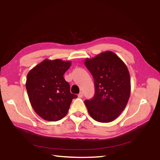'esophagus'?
<instances>
[{"mask_svg": "<svg viewBox=\"0 0 160 160\" xmlns=\"http://www.w3.org/2000/svg\"><path fill=\"white\" fill-rule=\"evenodd\" d=\"M78 97L79 98H82L83 97V93L80 92L79 94H78Z\"/></svg>", "mask_w": 160, "mask_h": 160, "instance_id": "obj_1", "label": "esophagus"}]
</instances>
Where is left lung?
<instances>
[{
  "instance_id": "obj_1",
  "label": "left lung",
  "mask_w": 160,
  "mask_h": 160,
  "mask_svg": "<svg viewBox=\"0 0 160 160\" xmlns=\"http://www.w3.org/2000/svg\"><path fill=\"white\" fill-rule=\"evenodd\" d=\"M84 64L94 80L95 94L84 101L91 117L99 122H110L124 111L130 97V75L126 64L113 52L108 51Z\"/></svg>"
}]
</instances>
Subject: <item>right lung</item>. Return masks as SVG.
Wrapping results in <instances>:
<instances>
[{"label":"right lung","mask_w":160,"mask_h":160,"mask_svg":"<svg viewBox=\"0 0 160 160\" xmlns=\"http://www.w3.org/2000/svg\"><path fill=\"white\" fill-rule=\"evenodd\" d=\"M70 61L45 60L27 76L26 89L30 103L40 117L47 121H58L67 115L72 100L69 84L64 73L69 69Z\"/></svg>","instance_id":"right-lung-1"}]
</instances>
